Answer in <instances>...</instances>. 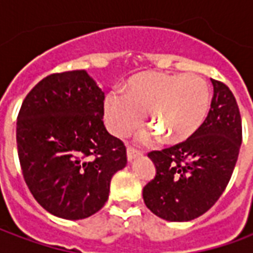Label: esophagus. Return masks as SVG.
Instances as JSON below:
<instances>
[{
    "label": "esophagus",
    "instance_id": "obj_1",
    "mask_svg": "<svg viewBox=\"0 0 253 253\" xmlns=\"http://www.w3.org/2000/svg\"><path fill=\"white\" fill-rule=\"evenodd\" d=\"M141 154L142 153H141L139 150H135V149H132V148H127V160H128L130 163H131L134 159L139 157Z\"/></svg>",
    "mask_w": 253,
    "mask_h": 253
}]
</instances>
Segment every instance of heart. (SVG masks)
Segmentation results:
<instances>
[{
  "label": "heart",
  "instance_id": "1",
  "mask_svg": "<svg viewBox=\"0 0 253 253\" xmlns=\"http://www.w3.org/2000/svg\"><path fill=\"white\" fill-rule=\"evenodd\" d=\"M210 108V88L198 74L141 73L125 85V94L111 92L104 100L105 126L115 137H127L149 123L169 143L195 134Z\"/></svg>",
  "mask_w": 253,
  "mask_h": 253
}]
</instances>
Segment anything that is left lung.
I'll return each instance as SVG.
<instances>
[{"label": "left lung", "instance_id": "8db88e82", "mask_svg": "<svg viewBox=\"0 0 253 253\" xmlns=\"http://www.w3.org/2000/svg\"><path fill=\"white\" fill-rule=\"evenodd\" d=\"M209 115L187 141L148 154L156 176L143 187L145 205L157 217L184 222L212 207L233 173L241 146V116L233 93L211 80Z\"/></svg>", "mask_w": 253, "mask_h": 253}]
</instances>
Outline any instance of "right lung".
Masks as SVG:
<instances>
[{"mask_svg":"<svg viewBox=\"0 0 253 253\" xmlns=\"http://www.w3.org/2000/svg\"><path fill=\"white\" fill-rule=\"evenodd\" d=\"M104 92L85 70L43 78L21 104L16 139L23 176L52 215L83 219L108 201L127 164L126 148L105 130Z\"/></svg>","mask_w":253,"mask_h":253,"instance_id":"obj_1","label":"right lung"}]
</instances>
